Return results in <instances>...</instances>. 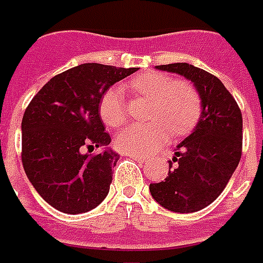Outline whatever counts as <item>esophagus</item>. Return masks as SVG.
Masks as SVG:
<instances>
[{"mask_svg":"<svg viewBox=\"0 0 263 263\" xmlns=\"http://www.w3.org/2000/svg\"><path fill=\"white\" fill-rule=\"evenodd\" d=\"M128 157H131V158H134L135 161H138V162H144L146 161V158L144 157H140L138 156V154H132V153H125Z\"/></svg>","mask_w":263,"mask_h":263,"instance_id":"1","label":"esophagus"}]
</instances>
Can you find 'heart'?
I'll return each mask as SVG.
<instances>
[{
	"instance_id": "obj_1",
	"label": "heart",
	"mask_w": 263,
	"mask_h": 263,
	"mask_svg": "<svg viewBox=\"0 0 263 263\" xmlns=\"http://www.w3.org/2000/svg\"><path fill=\"white\" fill-rule=\"evenodd\" d=\"M131 87L153 99L147 124H132L120 132L116 146L124 153L147 156L173 135H184L195 127L202 115L198 88L187 80H175L164 72H146L131 80ZM99 115L109 127H121L127 121L123 88L111 86L103 92Z\"/></svg>"
}]
</instances>
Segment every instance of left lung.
<instances>
[{
  "mask_svg": "<svg viewBox=\"0 0 263 263\" xmlns=\"http://www.w3.org/2000/svg\"><path fill=\"white\" fill-rule=\"evenodd\" d=\"M191 80L202 98L195 129L176 147L175 168L166 179L150 184L152 196L175 213H194L224 191L241 157L243 119L239 105L221 80L187 63L157 65Z\"/></svg>",
  "mask_w": 263,
  "mask_h": 263,
  "instance_id": "obj_1",
  "label": "left lung"
}]
</instances>
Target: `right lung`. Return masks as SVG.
Instances as JSON below:
<instances>
[{
	"label": "right lung",
	"mask_w": 263,
	"mask_h": 263,
	"mask_svg": "<svg viewBox=\"0 0 263 263\" xmlns=\"http://www.w3.org/2000/svg\"><path fill=\"white\" fill-rule=\"evenodd\" d=\"M136 71L82 64L51 78L27 106L23 168L39 195L60 212H90L106 198L120 156L107 147L111 139L99 102L107 88ZM97 148L101 152L89 154Z\"/></svg>",
	"instance_id": "obj_1"
}]
</instances>
